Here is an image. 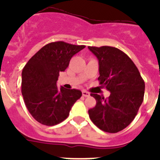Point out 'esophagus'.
<instances>
[{
	"instance_id": "34e87169",
	"label": "esophagus",
	"mask_w": 160,
	"mask_h": 160,
	"mask_svg": "<svg viewBox=\"0 0 160 160\" xmlns=\"http://www.w3.org/2000/svg\"><path fill=\"white\" fill-rule=\"evenodd\" d=\"M82 95L84 97H88V96H90V93L87 92V91H85V90H83Z\"/></svg>"
}]
</instances>
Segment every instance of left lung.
<instances>
[{"instance_id": "obj_1", "label": "left lung", "mask_w": 160, "mask_h": 160, "mask_svg": "<svg viewBox=\"0 0 160 160\" xmlns=\"http://www.w3.org/2000/svg\"><path fill=\"white\" fill-rule=\"evenodd\" d=\"M88 48L99 60L100 85L110 92L106 99L90 94L96 105L88 111L90 119L103 131H121L134 120L144 100V80L131 59L119 49L106 46Z\"/></svg>"}]
</instances>
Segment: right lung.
Segmentation results:
<instances>
[{
	"mask_svg": "<svg viewBox=\"0 0 160 160\" xmlns=\"http://www.w3.org/2000/svg\"><path fill=\"white\" fill-rule=\"evenodd\" d=\"M64 41L51 42L37 51L22 70L21 93L27 109L39 123L53 126L64 121L80 90L58 88L60 72L65 71L73 55L85 48Z\"/></svg>",
	"mask_w": 160,
	"mask_h": 160,
	"instance_id": "obj_1",
	"label": "right lung"
}]
</instances>
